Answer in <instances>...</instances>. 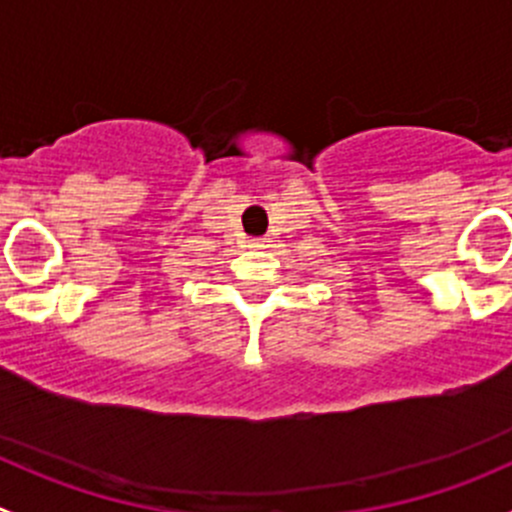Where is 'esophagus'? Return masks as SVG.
Here are the masks:
<instances>
[{"label":"esophagus","instance_id":"esophagus-1","mask_svg":"<svg viewBox=\"0 0 512 512\" xmlns=\"http://www.w3.org/2000/svg\"><path fill=\"white\" fill-rule=\"evenodd\" d=\"M250 247H257V250L267 247V237H255V240H250Z\"/></svg>","mask_w":512,"mask_h":512}]
</instances>
